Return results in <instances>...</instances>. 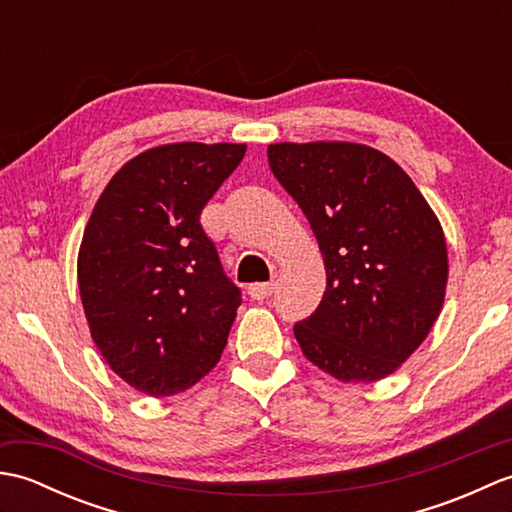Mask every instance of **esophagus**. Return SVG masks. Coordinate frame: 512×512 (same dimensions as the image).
<instances>
[{"label":"esophagus","mask_w":512,"mask_h":512,"mask_svg":"<svg viewBox=\"0 0 512 512\" xmlns=\"http://www.w3.org/2000/svg\"><path fill=\"white\" fill-rule=\"evenodd\" d=\"M273 290H275L273 281H264V284L248 286V295L253 297V299H257V301H264V299H268L270 295H273Z\"/></svg>","instance_id":"34e87169"}]
</instances>
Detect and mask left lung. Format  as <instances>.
<instances>
[{"label": "left lung", "mask_w": 512, "mask_h": 512, "mask_svg": "<svg viewBox=\"0 0 512 512\" xmlns=\"http://www.w3.org/2000/svg\"><path fill=\"white\" fill-rule=\"evenodd\" d=\"M306 213L328 286L295 323L303 356L343 383L396 372L436 323L449 262L438 217L394 160L354 143L268 147Z\"/></svg>", "instance_id": "8db88e82"}]
</instances>
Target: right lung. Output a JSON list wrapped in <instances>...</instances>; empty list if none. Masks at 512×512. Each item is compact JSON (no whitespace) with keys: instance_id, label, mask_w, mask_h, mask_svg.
I'll return each instance as SVG.
<instances>
[{"instance_id":"right-lung-1","label":"right lung","mask_w":512,"mask_h":512,"mask_svg":"<svg viewBox=\"0 0 512 512\" xmlns=\"http://www.w3.org/2000/svg\"><path fill=\"white\" fill-rule=\"evenodd\" d=\"M246 145L178 143L129 160L96 202L79 250L92 339L149 396L189 389L220 361L242 303L202 209Z\"/></svg>"}]
</instances>
